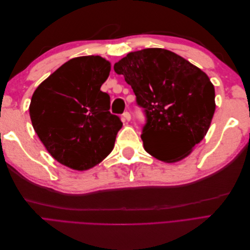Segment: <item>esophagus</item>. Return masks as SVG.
I'll use <instances>...</instances> for the list:
<instances>
[{
    "label": "esophagus",
    "mask_w": 250,
    "mask_h": 250,
    "mask_svg": "<svg viewBox=\"0 0 250 250\" xmlns=\"http://www.w3.org/2000/svg\"><path fill=\"white\" fill-rule=\"evenodd\" d=\"M123 119L125 120V121H130L131 120V115L128 111H125L124 113H123Z\"/></svg>",
    "instance_id": "1"
}]
</instances>
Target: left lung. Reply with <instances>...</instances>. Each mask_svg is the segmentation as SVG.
<instances>
[{
  "label": "left lung",
  "mask_w": 250,
  "mask_h": 250,
  "mask_svg": "<svg viewBox=\"0 0 250 250\" xmlns=\"http://www.w3.org/2000/svg\"><path fill=\"white\" fill-rule=\"evenodd\" d=\"M145 108L141 135L147 152L164 163L190 155L210 126L216 103L208 75L174 52L148 48L130 52L113 65Z\"/></svg>",
  "instance_id": "obj_1"
}]
</instances>
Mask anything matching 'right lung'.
Segmentation results:
<instances>
[{
	"label": "right lung",
	"instance_id": "add662e5",
	"mask_svg": "<svg viewBox=\"0 0 250 250\" xmlns=\"http://www.w3.org/2000/svg\"><path fill=\"white\" fill-rule=\"evenodd\" d=\"M110 62L101 56L70 59L37 86L30 102L32 126L48 152L65 167L85 171L113 149L123 123L109 111L101 85Z\"/></svg>",
	"mask_w": 250,
	"mask_h": 250
}]
</instances>
